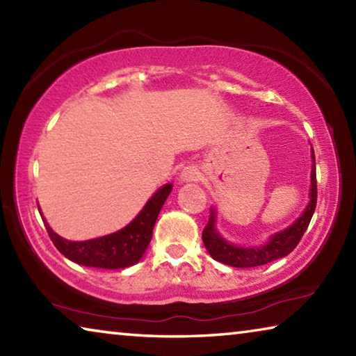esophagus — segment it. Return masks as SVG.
Masks as SVG:
<instances>
[{
  "mask_svg": "<svg viewBox=\"0 0 356 356\" xmlns=\"http://www.w3.org/2000/svg\"><path fill=\"white\" fill-rule=\"evenodd\" d=\"M201 177V172L200 170L195 165H190L184 168V171L180 172V182H196V180H200Z\"/></svg>",
  "mask_w": 356,
  "mask_h": 356,
  "instance_id": "esophagus-1",
  "label": "esophagus"
}]
</instances>
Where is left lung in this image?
I'll return each instance as SVG.
<instances>
[{"label":"left lung","mask_w":356,"mask_h":356,"mask_svg":"<svg viewBox=\"0 0 356 356\" xmlns=\"http://www.w3.org/2000/svg\"><path fill=\"white\" fill-rule=\"evenodd\" d=\"M311 185H309V202L297 220L286 229L268 236L267 242L262 245L242 246L227 242L216 229V210L210 209V218L207 226L202 231V242L209 254L215 261L221 264L231 265L237 268H250L273 262L276 259L286 257L289 252H292L295 246L303 237V234L309 226V221L314 215L316 202H317V182H316V156L314 149H311Z\"/></svg>","instance_id":"obj_1"}]
</instances>
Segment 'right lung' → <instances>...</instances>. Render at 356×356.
Here are the masks:
<instances>
[{"mask_svg": "<svg viewBox=\"0 0 356 356\" xmlns=\"http://www.w3.org/2000/svg\"><path fill=\"white\" fill-rule=\"evenodd\" d=\"M171 191L172 184H165L163 186H160L150 196V200L144 204L141 212L127 226L113 234H106V236L91 240H83V242H72V240L58 236L42 216L40 209L39 212L51 242L55 243L58 251L70 259L72 262L84 265V267L120 270L131 267V265H135L143 259L150 238H152L155 221L159 218L160 210Z\"/></svg>", "mask_w": 356, "mask_h": 356, "instance_id": "right-lung-1", "label": "right lung"}]
</instances>
